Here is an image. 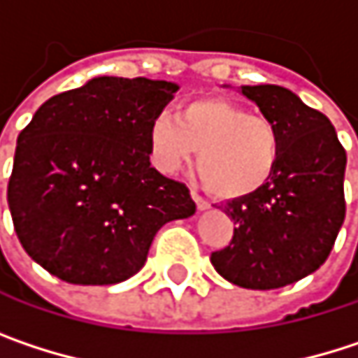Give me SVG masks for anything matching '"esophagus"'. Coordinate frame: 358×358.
<instances>
[{
  "mask_svg": "<svg viewBox=\"0 0 358 358\" xmlns=\"http://www.w3.org/2000/svg\"><path fill=\"white\" fill-rule=\"evenodd\" d=\"M190 194H192V199H194V203H196V207H199L201 211L209 209V201H205V199H203V196H201V194H199L196 190H192Z\"/></svg>",
  "mask_w": 358,
  "mask_h": 358,
  "instance_id": "34e87169",
  "label": "esophagus"
}]
</instances>
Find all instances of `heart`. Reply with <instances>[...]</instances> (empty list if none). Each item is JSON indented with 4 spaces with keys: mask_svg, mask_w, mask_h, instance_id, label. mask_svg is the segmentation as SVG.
I'll use <instances>...</instances> for the list:
<instances>
[{
    "mask_svg": "<svg viewBox=\"0 0 358 358\" xmlns=\"http://www.w3.org/2000/svg\"><path fill=\"white\" fill-rule=\"evenodd\" d=\"M196 155L205 186L220 199H245L269 184L280 155L275 122L226 99H196L178 117L162 111L149 124V153L162 174H178Z\"/></svg>",
    "mask_w": 358,
    "mask_h": 358,
    "instance_id": "1",
    "label": "heart"
}]
</instances>
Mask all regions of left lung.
Wrapping results in <instances>:
<instances>
[{
	"mask_svg": "<svg viewBox=\"0 0 358 358\" xmlns=\"http://www.w3.org/2000/svg\"><path fill=\"white\" fill-rule=\"evenodd\" d=\"M243 95L280 128L282 155L265 188L224 205L236 228L226 249L211 252V263L241 288L273 290L329 257L346 215V151L331 122L292 91L257 85L243 87Z\"/></svg>",
	"mask_w": 358,
	"mask_h": 358,
	"instance_id": "obj_1",
	"label": "left lung"
}]
</instances>
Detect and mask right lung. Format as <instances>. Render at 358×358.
I'll use <instances>...</instances> for the list:
<instances>
[{
  "label": "right lung",
  "instance_id": "obj_1",
  "mask_svg": "<svg viewBox=\"0 0 358 358\" xmlns=\"http://www.w3.org/2000/svg\"><path fill=\"white\" fill-rule=\"evenodd\" d=\"M178 87L99 76L47 99L18 134L8 205L51 275L108 286L134 275L157 230L194 213L186 184L149 162V124Z\"/></svg>",
  "mask_w": 358,
  "mask_h": 358
}]
</instances>
